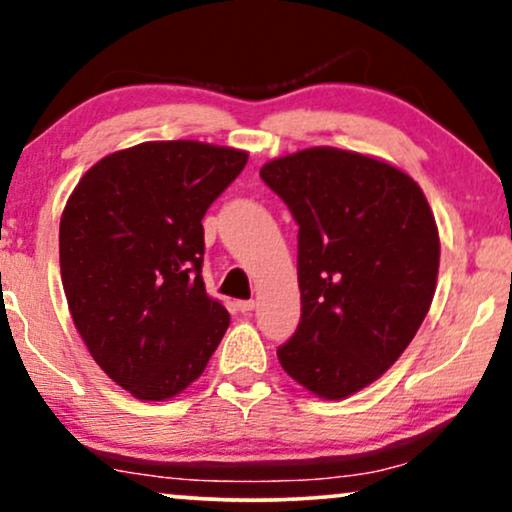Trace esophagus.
Returning a JSON list of instances; mask_svg holds the SVG:
<instances>
[{"mask_svg":"<svg viewBox=\"0 0 512 512\" xmlns=\"http://www.w3.org/2000/svg\"><path fill=\"white\" fill-rule=\"evenodd\" d=\"M236 308L245 315V313H250V310H255V301H252V298H250V301H238Z\"/></svg>","mask_w":512,"mask_h":512,"instance_id":"34e87169","label":"esophagus"}]
</instances>
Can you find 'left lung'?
<instances>
[{"instance_id": "obj_1", "label": "left lung", "mask_w": 512, "mask_h": 512, "mask_svg": "<svg viewBox=\"0 0 512 512\" xmlns=\"http://www.w3.org/2000/svg\"><path fill=\"white\" fill-rule=\"evenodd\" d=\"M298 223L301 322L276 349L305 390L344 399L402 356L436 293L440 240L424 192L354 151L305 149L260 170Z\"/></svg>"}]
</instances>
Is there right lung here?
Wrapping results in <instances>:
<instances>
[{"label":"right lung","instance_id":"obj_1","mask_svg":"<svg viewBox=\"0 0 512 512\" xmlns=\"http://www.w3.org/2000/svg\"><path fill=\"white\" fill-rule=\"evenodd\" d=\"M248 154L149 142L98 161L60 221L62 286L93 361L137 399L195 383L228 330L204 289V226Z\"/></svg>","mask_w":512,"mask_h":512}]
</instances>
